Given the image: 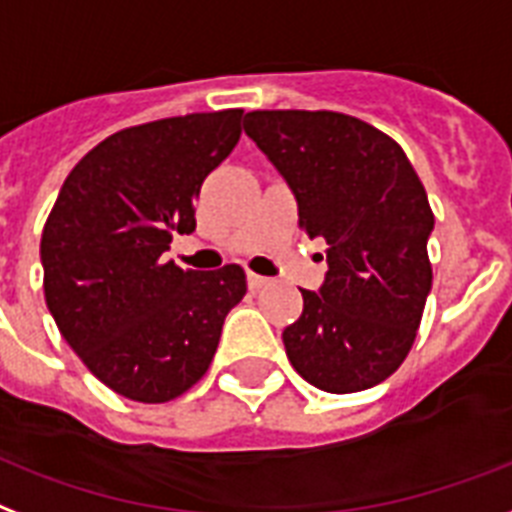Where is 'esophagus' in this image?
Returning <instances> with one entry per match:
<instances>
[{"label": "esophagus", "mask_w": 512, "mask_h": 512, "mask_svg": "<svg viewBox=\"0 0 512 512\" xmlns=\"http://www.w3.org/2000/svg\"><path fill=\"white\" fill-rule=\"evenodd\" d=\"M267 283H269L267 277L256 275V272H248V285H251L253 291H259V288H264V285H267Z\"/></svg>", "instance_id": "34e87169"}]
</instances>
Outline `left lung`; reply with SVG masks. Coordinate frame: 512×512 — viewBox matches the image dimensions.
Masks as SVG:
<instances>
[{
    "label": "left lung",
    "mask_w": 512,
    "mask_h": 512,
    "mask_svg": "<svg viewBox=\"0 0 512 512\" xmlns=\"http://www.w3.org/2000/svg\"><path fill=\"white\" fill-rule=\"evenodd\" d=\"M299 205V227L328 243L320 291L283 331L291 366L326 392L384 382L417 339L433 267V211L406 152L374 125L339 112L245 114Z\"/></svg>",
    "instance_id": "8db88e82"
}]
</instances>
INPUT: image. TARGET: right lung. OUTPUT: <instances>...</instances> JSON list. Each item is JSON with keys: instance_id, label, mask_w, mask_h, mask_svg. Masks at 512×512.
Wrapping results in <instances>:
<instances>
[{"instance_id": "1", "label": "right lung", "mask_w": 512, "mask_h": 512, "mask_svg": "<svg viewBox=\"0 0 512 512\" xmlns=\"http://www.w3.org/2000/svg\"><path fill=\"white\" fill-rule=\"evenodd\" d=\"M243 109L125 128L90 149L61 186L42 232L45 301L95 379L138 403L184 395L211 366L237 264L194 272L162 253L194 232V200L240 141Z\"/></svg>"}]
</instances>
